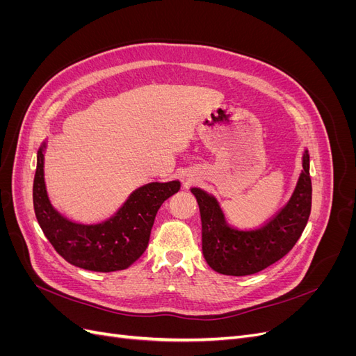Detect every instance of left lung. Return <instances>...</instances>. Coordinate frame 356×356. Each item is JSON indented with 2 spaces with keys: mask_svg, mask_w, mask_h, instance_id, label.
<instances>
[{
  "mask_svg": "<svg viewBox=\"0 0 356 356\" xmlns=\"http://www.w3.org/2000/svg\"><path fill=\"white\" fill-rule=\"evenodd\" d=\"M191 193L200 209L202 251L207 263L222 275H254L285 257L306 227L312 207L309 154L305 153L293 197L272 220L254 230L230 227L217 200L200 188H191Z\"/></svg>",
  "mask_w": 356,
  "mask_h": 356,
  "instance_id": "1",
  "label": "left lung"
}]
</instances>
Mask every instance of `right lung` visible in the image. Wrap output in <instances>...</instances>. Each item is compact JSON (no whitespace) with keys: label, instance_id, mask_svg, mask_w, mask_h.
Here are the masks:
<instances>
[{"label":"right lung","instance_id":"obj_1","mask_svg":"<svg viewBox=\"0 0 356 356\" xmlns=\"http://www.w3.org/2000/svg\"><path fill=\"white\" fill-rule=\"evenodd\" d=\"M42 149L38 152L34 177L35 217L56 252L74 266L92 272L127 268L147 250L156 213L166 199L179 190L178 181L152 182L135 190L110 220L99 224L71 221L53 209L47 199Z\"/></svg>","mask_w":356,"mask_h":356}]
</instances>
